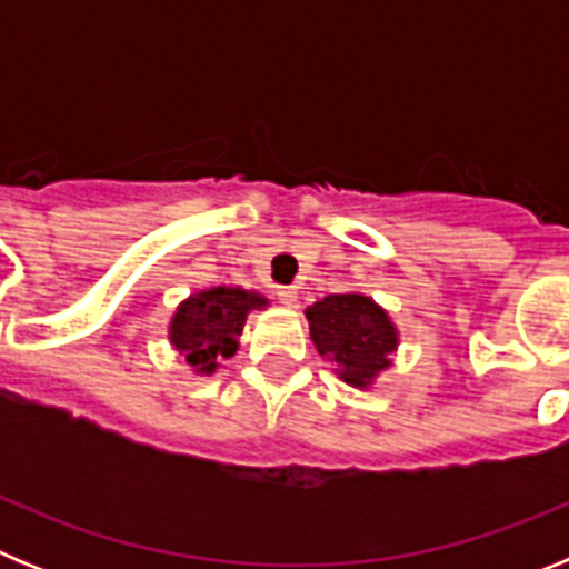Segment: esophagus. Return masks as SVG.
Listing matches in <instances>:
<instances>
[{
	"label": "esophagus",
	"instance_id": "obj_1",
	"mask_svg": "<svg viewBox=\"0 0 569 569\" xmlns=\"http://www.w3.org/2000/svg\"><path fill=\"white\" fill-rule=\"evenodd\" d=\"M276 296H279L281 305L293 308L296 301H299V288H293V284H281V288H276Z\"/></svg>",
	"mask_w": 569,
	"mask_h": 569
}]
</instances>
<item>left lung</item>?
<instances>
[{"label":"left lung","instance_id":"1","mask_svg":"<svg viewBox=\"0 0 569 569\" xmlns=\"http://www.w3.org/2000/svg\"><path fill=\"white\" fill-rule=\"evenodd\" d=\"M316 350L333 365L341 381L370 387L390 367L399 345L393 321L370 296L333 293L305 310Z\"/></svg>","mask_w":569,"mask_h":569}]
</instances>
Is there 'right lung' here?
Segmentation results:
<instances>
[{
	"label": "right lung",
	"instance_id": "obj_1",
	"mask_svg": "<svg viewBox=\"0 0 569 569\" xmlns=\"http://www.w3.org/2000/svg\"><path fill=\"white\" fill-rule=\"evenodd\" d=\"M268 308V299L253 290L210 288L193 293L170 319V345L184 353L196 373H213L219 361L239 350V336L250 310Z\"/></svg>",
	"mask_w": 569,
	"mask_h": 569
}]
</instances>
